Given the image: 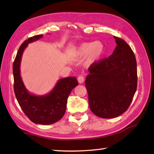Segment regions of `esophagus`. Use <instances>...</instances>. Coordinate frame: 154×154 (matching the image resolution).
Instances as JSON below:
<instances>
[{
  "instance_id": "34e87169",
  "label": "esophagus",
  "mask_w": 154,
  "mask_h": 154,
  "mask_svg": "<svg viewBox=\"0 0 154 154\" xmlns=\"http://www.w3.org/2000/svg\"><path fill=\"white\" fill-rule=\"evenodd\" d=\"M78 81L79 84H82L85 82V78L83 76H79L78 77Z\"/></svg>"
}]
</instances>
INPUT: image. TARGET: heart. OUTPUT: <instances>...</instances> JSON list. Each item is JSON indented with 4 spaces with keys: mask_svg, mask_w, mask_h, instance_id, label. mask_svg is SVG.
<instances>
[{
    "mask_svg": "<svg viewBox=\"0 0 154 154\" xmlns=\"http://www.w3.org/2000/svg\"><path fill=\"white\" fill-rule=\"evenodd\" d=\"M104 45L100 41L83 42L73 49V53L78 57H85L84 65L89 68L99 62L104 53Z\"/></svg>",
    "mask_w": 154,
    "mask_h": 154,
    "instance_id": "b5f03b06",
    "label": "heart"
}]
</instances>
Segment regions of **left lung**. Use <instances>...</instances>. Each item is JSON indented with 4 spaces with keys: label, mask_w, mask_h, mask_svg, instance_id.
I'll use <instances>...</instances> for the list:
<instances>
[{
    "label": "left lung",
    "mask_w": 154,
    "mask_h": 154,
    "mask_svg": "<svg viewBox=\"0 0 154 154\" xmlns=\"http://www.w3.org/2000/svg\"><path fill=\"white\" fill-rule=\"evenodd\" d=\"M117 46L108 58L89 67L85 85L91 111L97 117H119L129 108L137 85V62L123 39L114 37Z\"/></svg>",
    "instance_id": "1"
}]
</instances>
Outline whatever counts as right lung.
I'll return each mask as SVG.
<instances>
[{
	"label": "right lung",
	"instance_id": "right-lung-1",
	"mask_svg": "<svg viewBox=\"0 0 154 154\" xmlns=\"http://www.w3.org/2000/svg\"><path fill=\"white\" fill-rule=\"evenodd\" d=\"M39 35L29 38L23 43L14 59L13 71L14 91L23 111L36 124L51 125L60 121L65 114L67 100L72 89L78 85L76 77H67L57 81L54 88L44 95L32 94L26 88L21 76L20 66L23 51L29 43L42 38Z\"/></svg>",
	"mask_w": 154,
	"mask_h": 154
}]
</instances>
